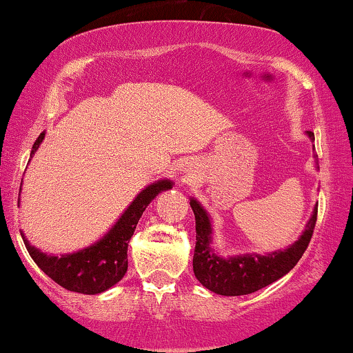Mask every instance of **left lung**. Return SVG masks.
I'll return each mask as SVG.
<instances>
[{"instance_id":"left-lung-1","label":"left lung","mask_w":353,"mask_h":353,"mask_svg":"<svg viewBox=\"0 0 353 353\" xmlns=\"http://www.w3.org/2000/svg\"><path fill=\"white\" fill-rule=\"evenodd\" d=\"M314 139L312 131L305 133ZM319 169V165H317ZM190 207L195 215V250L194 274L203 288L220 296H243L278 281L298 265L303 253L311 241L317 220V205L314 207L311 219L305 223L299 239L288 248L276 250L265 254L245 253L235 256H222L214 250V228L209 212L197 199L190 197Z\"/></svg>"}]
</instances>
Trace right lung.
<instances>
[{"instance_id": "add662e5", "label": "right lung", "mask_w": 353, "mask_h": 353, "mask_svg": "<svg viewBox=\"0 0 353 353\" xmlns=\"http://www.w3.org/2000/svg\"><path fill=\"white\" fill-rule=\"evenodd\" d=\"M44 136L46 131L36 139L31 156L39 150ZM172 185L174 182L171 179L151 182L148 188L136 195L121 217L100 240L79 252L48 254L29 243L24 233H21V236L32 260L50 279L69 291L82 292V294H99L123 279L128 270V243L143 212L146 210L152 199H156V195L172 189Z\"/></svg>"}]
</instances>
